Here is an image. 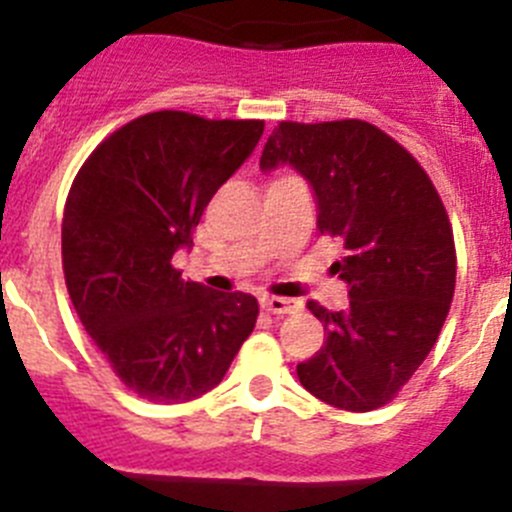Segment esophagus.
<instances>
[{
  "label": "esophagus",
  "mask_w": 512,
  "mask_h": 512,
  "mask_svg": "<svg viewBox=\"0 0 512 512\" xmlns=\"http://www.w3.org/2000/svg\"><path fill=\"white\" fill-rule=\"evenodd\" d=\"M261 307L271 315H289V312H297L300 310V302L295 300H287V297H264L261 300Z\"/></svg>",
  "instance_id": "esophagus-1"
}]
</instances>
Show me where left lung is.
Here are the masks:
<instances>
[{"label": "left lung", "mask_w": 512, "mask_h": 512, "mask_svg": "<svg viewBox=\"0 0 512 512\" xmlns=\"http://www.w3.org/2000/svg\"><path fill=\"white\" fill-rule=\"evenodd\" d=\"M279 164L295 166L315 189L320 233L346 248L333 266L351 297L346 312L307 302L328 338L297 364V377L333 408H382L423 364L454 300L446 207L413 153L372 122H279L261 169Z\"/></svg>", "instance_id": "8db88e82"}]
</instances>
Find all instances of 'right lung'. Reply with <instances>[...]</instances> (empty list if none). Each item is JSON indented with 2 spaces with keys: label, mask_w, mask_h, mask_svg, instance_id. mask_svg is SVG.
<instances>
[{
  "label": "right lung",
  "mask_w": 512,
  "mask_h": 512,
  "mask_svg": "<svg viewBox=\"0 0 512 512\" xmlns=\"http://www.w3.org/2000/svg\"><path fill=\"white\" fill-rule=\"evenodd\" d=\"M261 133L264 120L148 112L104 138L71 184L66 289L99 354L143 400L210 392L256 325V297L184 282L171 259Z\"/></svg>",
  "instance_id": "1"
}]
</instances>
